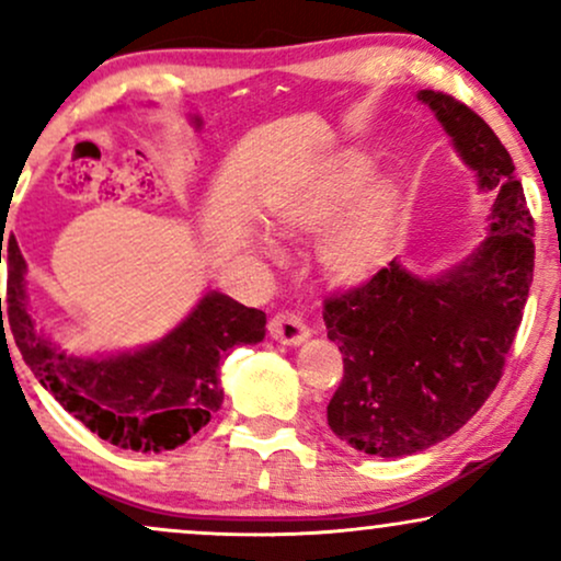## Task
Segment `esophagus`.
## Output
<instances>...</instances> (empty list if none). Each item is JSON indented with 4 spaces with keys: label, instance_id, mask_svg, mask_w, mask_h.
<instances>
[{
    "label": "esophagus",
    "instance_id": "obj_1",
    "mask_svg": "<svg viewBox=\"0 0 561 561\" xmlns=\"http://www.w3.org/2000/svg\"><path fill=\"white\" fill-rule=\"evenodd\" d=\"M268 334L282 345H300L302 340H308L310 329L300 319V313H295L293 308H282L268 319Z\"/></svg>",
    "mask_w": 561,
    "mask_h": 561
}]
</instances>
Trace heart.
<instances>
[{
    "mask_svg": "<svg viewBox=\"0 0 561 561\" xmlns=\"http://www.w3.org/2000/svg\"><path fill=\"white\" fill-rule=\"evenodd\" d=\"M370 164L360 153H345L316 167L276 198L274 214L289 229H316L327 225L345 201L363 185ZM402 216V193L394 180H374L366 191L321 238L319 255L327 272L340 282H360L387 255Z\"/></svg>",
    "mask_w": 561,
    "mask_h": 561,
    "instance_id": "heart-1",
    "label": "heart"
}]
</instances>
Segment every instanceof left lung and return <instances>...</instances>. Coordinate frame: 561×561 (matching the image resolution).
I'll use <instances>...</instances> for the list:
<instances>
[{
    "mask_svg": "<svg viewBox=\"0 0 561 561\" xmlns=\"http://www.w3.org/2000/svg\"><path fill=\"white\" fill-rule=\"evenodd\" d=\"M460 157L491 193V232L442 279L397 266L323 300L345 374L327 404L332 431L355 449L402 457L460 431L489 400L523 321L536 227L515 164L468 104L421 91Z\"/></svg>",
    "mask_w": 561,
    "mask_h": 561,
    "instance_id": "8db88e82",
    "label": "left lung"
}]
</instances>
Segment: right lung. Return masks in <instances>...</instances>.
I'll return each mask as SVG.
<instances>
[{
  "instance_id": "1",
  "label": "right lung",
  "mask_w": 561,
  "mask_h": 561,
  "mask_svg": "<svg viewBox=\"0 0 561 561\" xmlns=\"http://www.w3.org/2000/svg\"><path fill=\"white\" fill-rule=\"evenodd\" d=\"M23 274L25 261L18 255L7 274L4 302L23 360L67 413L104 442L133 451L174 449L198 434L225 400L221 360L232 347L261 342L266 327L263 310L208 293L157 345L104 360L70 357L33 327Z\"/></svg>"
}]
</instances>
